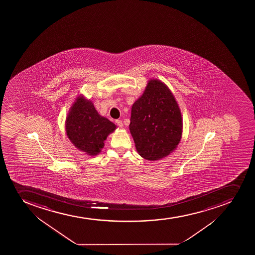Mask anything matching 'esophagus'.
I'll return each instance as SVG.
<instances>
[{
  "label": "esophagus",
  "instance_id": "obj_1",
  "mask_svg": "<svg viewBox=\"0 0 255 255\" xmlns=\"http://www.w3.org/2000/svg\"><path fill=\"white\" fill-rule=\"evenodd\" d=\"M116 123L119 127H121V128H123V123H122V121H120V120H116Z\"/></svg>",
  "mask_w": 255,
  "mask_h": 255
}]
</instances>
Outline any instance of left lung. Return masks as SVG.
Segmentation results:
<instances>
[{
  "instance_id": "obj_1",
  "label": "left lung",
  "mask_w": 255,
  "mask_h": 255,
  "mask_svg": "<svg viewBox=\"0 0 255 255\" xmlns=\"http://www.w3.org/2000/svg\"><path fill=\"white\" fill-rule=\"evenodd\" d=\"M129 131L144 159L159 160L175 150L181 140V111L170 89L158 79L148 81L131 108Z\"/></svg>"
}]
</instances>
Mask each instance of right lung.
Segmentation results:
<instances>
[{
  "mask_svg": "<svg viewBox=\"0 0 255 255\" xmlns=\"http://www.w3.org/2000/svg\"><path fill=\"white\" fill-rule=\"evenodd\" d=\"M66 135L76 148L91 156L100 154L109 134L116 126L101 116L91 100L79 95L66 116Z\"/></svg>",
  "mask_w": 255,
  "mask_h": 255,
  "instance_id": "add662e5",
  "label": "right lung"
}]
</instances>
